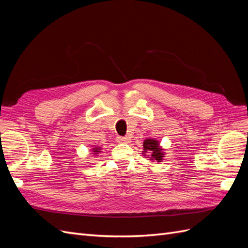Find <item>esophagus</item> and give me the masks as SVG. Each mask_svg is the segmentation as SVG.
<instances>
[{
	"instance_id": "1",
	"label": "esophagus",
	"mask_w": 248,
	"mask_h": 248,
	"mask_svg": "<svg viewBox=\"0 0 248 248\" xmlns=\"http://www.w3.org/2000/svg\"><path fill=\"white\" fill-rule=\"evenodd\" d=\"M117 139L120 142H128L130 140L128 137H118Z\"/></svg>"
}]
</instances>
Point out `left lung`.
<instances>
[{
	"label": "left lung",
	"instance_id": "left-lung-1",
	"mask_svg": "<svg viewBox=\"0 0 248 248\" xmlns=\"http://www.w3.org/2000/svg\"><path fill=\"white\" fill-rule=\"evenodd\" d=\"M142 146H144V153L151 155V158H153L156 161L162 160V157H163V154L161 152L162 149L159 148V144L157 142V140H146Z\"/></svg>",
	"mask_w": 248,
	"mask_h": 248
}]
</instances>
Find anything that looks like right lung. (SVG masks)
<instances>
[{
	"instance_id": "right-lung-1",
	"label": "right lung",
	"mask_w": 248,
	"mask_h": 248,
	"mask_svg": "<svg viewBox=\"0 0 248 248\" xmlns=\"http://www.w3.org/2000/svg\"><path fill=\"white\" fill-rule=\"evenodd\" d=\"M94 152H98V149H96V150H94Z\"/></svg>"
}]
</instances>
